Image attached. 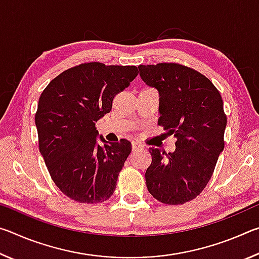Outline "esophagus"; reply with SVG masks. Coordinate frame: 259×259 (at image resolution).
Returning a JSON list of instances; mask_svg holds the SVG:
<instances>
[{"label":"esophagus","instance_id":"esophagus-1","mask_svg":"<svg viewBox=\"0 0 259 259\" xmlns=\"http://www.w3.org/2000/svg\"><path fill=\"white\" fill-rule=\"evenodd\" d=\"M144 145H142L140 143H137V142H134L133 143V148L134 150H138V148H143Z\"/></svg>","mask_w":259,"mask_h":259}]
</instances>
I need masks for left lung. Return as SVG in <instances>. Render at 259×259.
I'll return each mask as SVG.
<instances>
[{
    "label": "left lung",
    "mask_w": 259,
    "mask_h": 259,
    "mask_svg": "<svg viewBox=\"0 0 259 259\" xmlns=\"http://www.w3.org/2000/svg\"><path fill=\"white\" fill-rule=\"evenodd\" d=\"M138 69L142 80L159 93L157 123L176 138L174 153L150 147L147 190L162 203L183 204L207 186L224 150L223 99L209 78L183 65H139Z\"/></svg>",
    "instance_id": "8db88e82"
}]
</instances>
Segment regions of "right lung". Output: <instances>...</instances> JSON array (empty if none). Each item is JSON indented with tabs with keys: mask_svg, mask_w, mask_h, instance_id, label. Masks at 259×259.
<instances>
[{
	"mask_svg": "<svg viewBox=\"0 0 259 259\" xmlns=\"http://www.w3.org/2000/svg\"><path fill=\"white\" fill-rule=\"evenodd\" d=\"M138 75L136 66L88 63L55 77L38 99V147L57 187L80 203H100L115 191L131 143H108L96 122L111 112L113 98Z\"/></svg>",
	"mask_w": 259,
	"mask_h": 259,
	"instance_id": "add662e5",
	"label": "right lung"
}]
</instances>
